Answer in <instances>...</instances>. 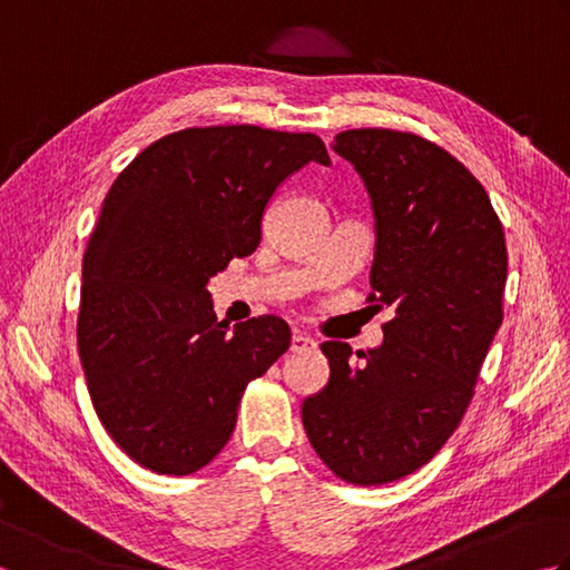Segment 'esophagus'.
<instances>
[{"mask_svg": "<svg viewBox=\"0 0 570 570\" xmlns=\"http://www.w3.org/2000/svg\"><path fill=\"white\" fill-rule=\"evenodd\" d=\"M316 347V341H313L311 335H306V333H294L292 335V350L294 353H304V350H313Z\"/></svg>", "mask_w": 570, "mask_h": 570, "instance_id": "1", "label": "esophagus"}]
</instances>
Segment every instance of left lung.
<instances>
[{"label": "left lung", "mask_w": 570, "mask_h": 570, "mask_svg": "<svg viewBox=\"0 0 570 570\" xmlns=\"http://www.w3.org/2000/svg\"><path fill=\"white\" fill-rule=\"evenodd\" d=\"M333 151L355 166L374 215L370 304L384 341L350 365L325 341L331 377L304 399L311 445L337 478L384 485L426 465L458 429L502 325L507 245L485 188L433 141L347 129Z\"/></svg>", "instance_id": "obj_1"}]
</instances>
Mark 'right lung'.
Returning a JSON list of instances; mask_svg holds the SVG:
<instances>
[{
	"mask_svg": "<svg viewBox=\"0 0 570 570\" xmlns=\"http://www.w3.org/2000/svg\"><path fill=\"white\" fill-rule=\"evenodd\" d=\"M316 135L193 127L117 176L82 257L78 350L92 406L122 451L190 475L223 451L245 386L292 345L286 321L217 323L210 278L259 247L262 217Z\"/></svg>",
	"mask_w": 570,
	"mask_h": 570,
	"instance_id": "1",
	"label": "right lung"
}]
</instances>
